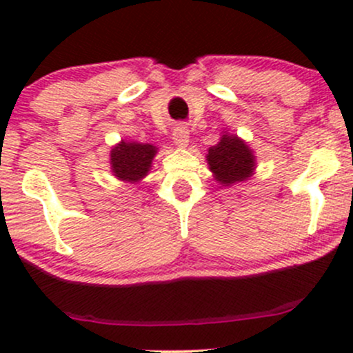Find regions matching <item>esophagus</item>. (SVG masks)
Segmentation results:
<instances>
[{
    "label": "esophagus",
    "mask_w": 353,
    "mask_h": 353,
    "mask_svg": "<svg viewBox=\"0 0 353 353\" xmlns=\"http://www.w3.org/2000/svg\"><path fill=\"white\" fill-rule=\"evenodd\" d=\"M172 141L177 148H185L189 144V131L184 124H177L172 131Z\"/></svg>",
    "instance_id": "1"
}]
</instances>
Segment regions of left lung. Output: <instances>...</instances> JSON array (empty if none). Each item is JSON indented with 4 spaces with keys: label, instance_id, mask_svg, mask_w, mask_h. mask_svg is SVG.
<instances>
[{
    "label": "left lung",
    "instance_id": "obj_1",
    "mask_svg": "<svg viewBox=\"0 0 353 353\" xmlns=\"http://www.w3.org/2000/svg\"><path fill=\"white\" fill-rule=\"evenodd\" d=\"M208 164L222 185H230L245 181L252 174L255 163L254 154L244 141L224 134L219 144L209 149Z\"/></svg>",
    "mask_w": 353,
    "mask_h": 353
}]
</instances>
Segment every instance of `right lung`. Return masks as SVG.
Returning a JSON list of instances; mask_svg holds the SVG:
<instances>
[{"instance_id": "add662e5", "label": "right lung", "mask_w": 353, "mask_h": 353, "mask_svg": "<svg viewBox=\"0 0 353 353\" xmlns=\"http://www.w3.org/2000/svg\"><path fill=\"white\" fill-rule=\"evenodd\" d=\"M157 149L152 144L121 143L111 151V169L121 181L136 182L148 174Z\"/></svg>"}]
</instances>
